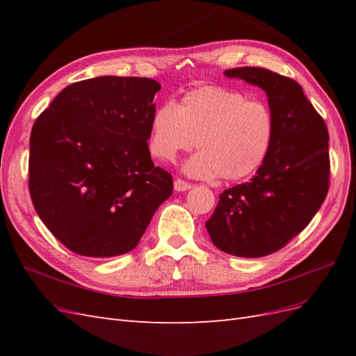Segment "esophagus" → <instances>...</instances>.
<instances>
[{"label": "esophagus", "instance_id": "esophagus-1", "mask_svg": "<svg viewBox=\"0 0 356 356\" xmlns=\"http://www.w3.org/2000/svg\"><path fill=\"white\" fill-rule=\"evenodd\" d=\"M193 187V184H190V182L184 181V179H175L174 182V188L175 191H186V190H190Z\"/></svg>", "mask_w": 356, "mask_h": 356}]
</instances>
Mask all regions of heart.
Returning <instances> with one entry per match:
<instances>
[{"mask_svg": "<svg viewBox=\"0 0 356 356\" xmlns=\"http://www.w3.org/2000/svg\"><path fill=\"white\" fill-rule=\"evenodd\" d=\"M275 117L266 102L241 92L203 86L177 105L161 102L149 118V149L163 161L197 144L200 152L184 165L193 177L241 181L260 169L270 152Z\"/></svg>", "mask_w": 356, "mask_h": 356, "instance_id": "heart-1", "label": "heart"}]
</instances>
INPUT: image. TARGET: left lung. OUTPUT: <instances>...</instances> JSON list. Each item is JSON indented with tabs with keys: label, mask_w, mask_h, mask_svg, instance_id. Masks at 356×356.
Wrapping results in <instances>:
<instances>
[{
	"label": "left lung",
	"mask_w": 356,
	"mask_h": 356,
	"mask_svg": "<svg viewBox=\"0 0 356 356\" xmlns=\"http://www.w3.org/2000/svg\"><path fill=\"white\" fill-rule=\"evenodd\" d=\"M224 74L266 92L275 136L257 174L224 190L204 225L218 250L258 258L303 232L324 203L330 187L328 129L296 80L255 67Z\"/></svg>",
	"instance_id": "8db88e82"
}]
</instances>
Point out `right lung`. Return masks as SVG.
Listing matches in <instances>:
<instances>
[{
    "mask_svg": "<svg viewBox=\"0 0 356 356\" xmlns=\"http://www.w3.org/2000/svg\"><path fill=\"white\" fill-rule=\"evenodd\" d=\"M160 88L144 77L77 81L32 126L29 195L70 251L98 258L132 251L172 195V175L154 166L147 144Z\"/></svg>",
    "mask_w": 356,
    "mask_h": 356,
    "instance_id": "add662e5",
    "label": "right lung"
}]
</instances>
